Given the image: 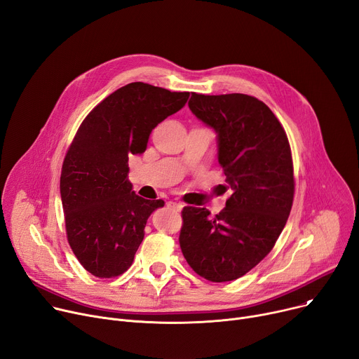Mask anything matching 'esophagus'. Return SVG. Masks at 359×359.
Listing matches in <instances>:
<instances>
[{
	"instance_id": "obj_1",
	"label": "esophagus",
	"mask_w": 359,
	"mask_h": 359,
	"mask_svg": "<svg viewBox=\"0 0 359 359\" xmlns=\"http://www.w3.org/2000/svg\"><path fill=\"white\" fill-rule=\"evenodd\" d=\"M166 205L170 207V208L177 210V212H180V210L182 208V204H181V203H175V201H168V203H166Z\"/></svg>"
}]
</instances>
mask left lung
I'll list each match as a JSON object with an SVG mask.
<instances>
[{"mask_svg":"<svg viewBox=\"0 0 359 359\" xmlns=\"http://www.w3.org/2000/svg\"><path fill=\"white\" fill-rule=\"evenodd\" d=\"M189 110L213 128L226 175V207L182 208L180 246L200 277L224 283L255 268L276 245L294 198V168L287 133L261 100L246 94L191 93Z\"/></svg>","mask_w":359,"mask_h":359,"instance_id":"left-lung-1","label":"left lung"}]
</instances>
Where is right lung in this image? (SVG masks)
Masks as SVG:
<instances>
[{"label":"right lung","instance_id":"obj_1","mask_svg":"<svg viewBox=\"0 0 359 359\" xmlns=\"http://www.w3.org/2000/svg\"><path fill=\"white\" fill-rule=\"evenodd\" d=\"M189 93L151 83L118 88L83 118L63 159L60 197L69 246L94 277L128 271L144 236L146 220L163 200L132 191L129 156L146 151L151 132L181 110Z\"/></svg>","mask_w":359,"mask_h":359}]
</instances>
